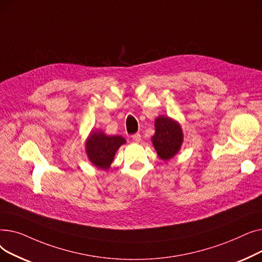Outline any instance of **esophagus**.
Returning <instances> with one entry per match:
<instances>
[{"mask_svg":"<svg viewBox=\"0 0 262 262\" xmlns=\"http://www.w3.org/2000/svg\"><path fill=\"white\" fill-rule=\"evenodd\" d=\"M132 138H133V140H134V141H136V142H139V141L141 140V135H140V134H138V133H137V134H134V135L132 136Z\"/></svg>","mask_w":262,"mask_h":262,"instance_id":"1","label":"esophagus"}]
</instances>
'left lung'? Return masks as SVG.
I'll return each mask as SVG.
<instances>
[{
    "mask_svg": "<svg viewBox=\"0 0 262 262\" xmlns=\"http://www.w3.org/2000/svg\"><path fill=\"white\" fill-rule=\"evenodd\" d=\"M156 132L152 141L158 156L163 160L172 158L181 148L183 132L177 122L166 117H158L155 120Z\"/></svg>",
    "mask_w": 262,
    "mask_h": 262,
    "instance_id": "obj_1",
    "label": "left lung"
}]
</instances>
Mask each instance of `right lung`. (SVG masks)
I'll return each instance as SVG.
<instances>
[{"label": "right lung", "instance_id": "add662e5", "mask_svg": "<svg viewBox=\"0 0 262 262\" xmlns=\"http://www.w3.org/2000/svg\"><path fill=\"white\" fill-rule=\"evenodd\" d=\"M125 143L121 136H106L102 132H92L86 142V152L90 161L100 169L107 170L117 149Z\"/></svg>", "mask_w": 262, "mask_h": 262}]
</instances>
